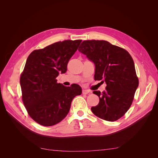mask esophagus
I'll return each instance as SVG.
<instances>
[{"label":"esophagus","instance_id":"obj_1","mask_svg":"<svg viewBox=\"0 0 158 158\" xmlns=\"http://www.w3.org/2000/svg\"><path fill=\"white\" fill-rule=\"evenodd\" d=\"M90 93V91L88 89H83L82 90V94H88Z\"/></svg>","mask_w":158,"mask_h":158}]
</instances>
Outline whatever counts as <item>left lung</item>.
<instances>
[{"label":"left lung","mask_w":158,"mask_h":158,"mask_svg":"<svg viewBox=\"0 0 158 158\" xmlns=\"http://www.w3.org/2000/svg\"><path fill=\"white\" fill-rule=\"evenodd\" d=\"M78 51L95 64V80L106 82V90L93 93L99 98L92 113L107 121H115L130 108L138 86L135 63L128 52L105 40H86Z\"/></svg>","instance_id":"1"}]
</instances>
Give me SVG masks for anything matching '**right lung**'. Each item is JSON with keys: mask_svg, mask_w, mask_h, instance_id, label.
<instances>
[{"mask_svg": "<svg viewBox=\"0 0 158 158\" xmlns=\"http://www.w3.org/2000/svg\"><path fill=\"white\" fill-rule=\"evenodd\" d=\"M82 40L56 42L35 50L27 57L20 76L23 103L29 115L45 127L55 125L67 115L73 99L82 94L78 84L64 86L56 78L67 70L70 59Z\"/></svg>", "mask_w": 158, "mask_h": 158, "instance_id": "obj_1", "label": "right lung"}]
</instances>
